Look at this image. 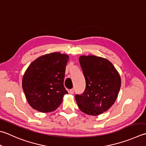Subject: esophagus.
<instances>
[{
	"label": "esophagus",
	"instance_id": "1",
	"mask_svg": "<svg viewBox=\"0 0 146 146\" xmlns=\"http://www.w3.org/2000/svg\"><path fill=\"white\" fill-rule=\"evenodd\" d=\"M69 93H70V94H74V89H71V90H70V91H69Z\"/></svg>",
	"mask_w": 146,
	"mask_h": 146
}]
</instances>
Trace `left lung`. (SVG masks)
I'll list each match as a JSON object with an SVG mask.
<instances>
[{"instance_id":"left-lung-1","label":"left lung","mask_w":146,"mask_h":146,"mask_svg":"<svg viewBox=\"0 0 146 146\" xmlns=\"http://www.w3.org/2000/svg\"><path fill=\"white\" fill-rule=\"evenodd\" d=\"M79 63L86 81V88L75 96L84 113L97 116L107 111L116 101L121 88V78L111 62L93 55L81 56Z\"/></svg>"}]
</instances>
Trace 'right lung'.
Returning <instances> with one entry per match:
<instances>
[{"label": "right lung", "instance_id": "1", "mask_svg": "<svg viewBox=\"0 0 146 146\" xmlns=\"http://www.w3.org/2000/svg\"><path fill=\"white\" fill-rule=\"evenodd\" d=\"M68 56L58 52L35 60L22 79V88L32 108L41 112L56 110L67 94L64 84Z\"/></svg>", "mask_w": 146, "mask_h": 146}]
</instances>
